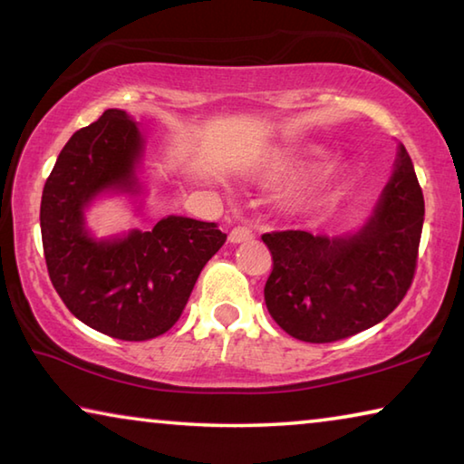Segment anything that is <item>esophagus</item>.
<instances>
[{"instance_id":"esophagus-1","label":"esophagus","mask_w":464,"mask_h":464,"mask_svg":"<svg viewBox=\"0 0 464 464\" xmlns=\"http://www.w3.org/2000/svg\"><path fill=\"white\" fill-rule=\"evenodd\" d=\"M251 237H254V233H251L249 227H243V225L233 227L231 233H229V241L231 243H241V241H247Z\"/></svg>"}]
</instances>
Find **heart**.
<instances>
[{
  "label": "heart",
  "instance_id": "b5f03b06",
  "mask_svg": "<svg viewBox=\"0 0 464 464\" xmlns=\"http://www.w3.org/2000/svg\"><path fill=\"white\" fill-rule=\"evenodd\" d=\"M301 168H304V161H288L285 166V174H293V171H298ZM335 179H337V169L334 168L325 169L315 184L304 188L303 192L296 194V204H301V207H315V204L324 198L329 188L335 184Z\"/></svg>",
  "mask_w": 464,
  "mask_h": 464
}]
</instances>
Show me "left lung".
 <instances>
[{
  "label": "left lung",
  "instance_id": "obj_1",
  "mask_svg": "<svg viewBox=\"0 0 464 464\" xmlns=\"http://www.w3.org/2000/svg\"><path fill=\"white\" fill-rule=\"evenodd\" d=\"M423 194L410 153L399 145L389 184L362 229L348 237L272 231L264 301L288 335L329 343L372 327L397 309L418 266Z\"/></svg>",
  "mask_w": 464,
  "mask_h": 464
}]
</instances>
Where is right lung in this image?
I'll return each mask as SVG.
<instances>
[{
    "label": "right lung",
    "instance_id": "obj_1",
    "mask_svg": "<svg viewBox=\"0 0 464 464\" xmlns=\"http://www.w3.org/2000/svg\"><path fill=\"white\" fill-rule=\"evenodd\" d=\"M140 153L137 122L110 108L67 140L41 200L46 270L61 301L88 327L124 342L166 334L227 239L217 223L174 215L151 231L93 239L83 210L102 192L137 194Z\"/></svg>",
    "mask_w": 464,
    "mask_h": 464
}]
</instances>
